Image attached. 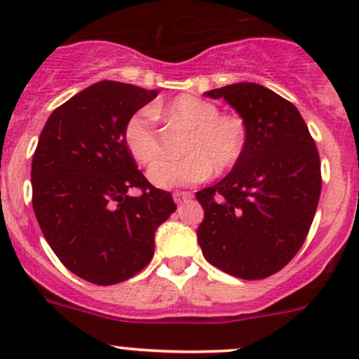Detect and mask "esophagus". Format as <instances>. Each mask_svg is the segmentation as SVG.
<instances>
[{
  "label": "esophagus",
  "mask_w": 359,
  "mask_h": 359,
  "mask_svg": "<svg viewBox=\"0 0 359 359\" xmlns=\"http://www.w3.org/2000/svg\"><path fill=\"white\" fill-rule=\"evenodd\" d=\"M191 198H193V194L187 193V191H175V193H173V200H175L177 205H180V203L191 200Z\"/></svg>",
  "instance_id": "1"
}]
</instances>
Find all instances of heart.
I'll use <instances>...</instances> for the list:
<instances>
[{
	"mask_svg": "<svg viewBox=\"0 0 359 359\" xmlns=\"http://www.w3.org/2000/svg\"><path fill=\"white\" fill-rule=\"evenodd\" d=\"M163 114L180 121L191 130L179 159H158L147 170V177L161 189L189 186L206 179L210 170L224 173L233 168L247 151L248 128L241 116L220 114L210 100L196 95H180L165 106L146 107L133 112L125 123L123 139L126 149L139 163L153 161L159 153L154 119Z\"/></svg>",
	"mask_w": 359,
	"mask_h": 359,
	"instance_id": "heart-1",
	"label": "heart"
}]
</instances>
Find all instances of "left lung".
<instances>
[{"mask_svg":"<svg viewBox=\"0 0 359 359\" xmlns=\"http://www.w3.org/2000/svg\"><path fill=\"white\" fill-rule=\"evenodd\" d=\"M224 99L248 128L243 158L198 191L205 210L198 243L212 266L241 280H262L293 259L313 224L321 165L306 121L292 102L259 83L205 92Z\"/></svg>","mask_w":359,"mask_h":359,"instance_id":"obj_1","label":"left lung"}]
</instances>
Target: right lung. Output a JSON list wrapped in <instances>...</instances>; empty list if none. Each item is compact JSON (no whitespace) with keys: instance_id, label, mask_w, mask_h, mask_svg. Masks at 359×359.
<instances>
[{"instance_id":"obj_1","label":"right lung","mask_w":359,"mask_h":359,"mask_svg":"<svg viewBox=\"0 0 359 359\" xmlns=\"http://www.w3.org/2000/svg\"><path fill=\"white\" fill-rule=\"evenodd\" d=\"M158 90L99 81L57 107L32 156V208L71 273L95 285L135 276L154 253V233L173 212L168 191L147 182L126 149L130 116ZM139 187L140 197L128 191Z\"/></svg>"}]
</instances>
